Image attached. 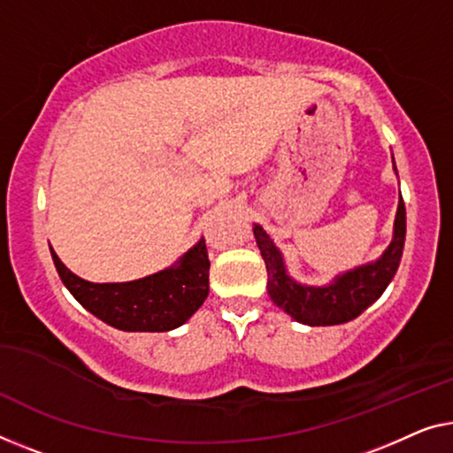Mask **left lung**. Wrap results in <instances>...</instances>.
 <instances>
[{"mask_svg":"<svg viewBox=\"0 0 453 453\" xmlns=\"http://www.w3.org/2000/svg\"><path fill=\"white\" fill-rule=\"evenodd\" d=\"M404 229H407V213H404V201L401 197L395 219V238L382 258L376 260L374 265L360 266L340 276L334 285L315 288L301 287L288 279L285 266H282L280 252L270 242L265 229L254 226L256 244L266 262V287L270 299L276 307L307 326H337V323L356 319L364 309L372 305L393 280L403 256Z\"/></svg>","mask_w":453,"mask_h":453,"instance_id":"left-lung-1","label":"left lung"}]
</instances>
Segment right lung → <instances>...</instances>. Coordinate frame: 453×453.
Returning <instances> with one entry per match:
<instances>
[{
  "mask_svg": "<svg viewBox=\"0 0 453 453\" xmlns=\"http://www.w3.org/2000/svg\"><path fill=\"white\" fill-rule=\"evenodd\" d=\"M50 254L60 280L81 305L124 332H168L183 326L209 293V256L203 238L188 250L177 268L132 282H87L73 274L52 248Z\"/></svg>",
  "mask_w": 453,
  "mask_h": 453,
  "instance_id": "obj_1",
  "label": "right lung"
}]
</instances>
